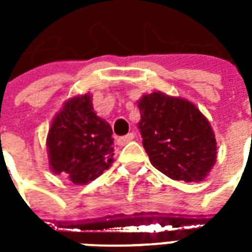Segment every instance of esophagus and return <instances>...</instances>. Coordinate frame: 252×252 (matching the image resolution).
Returning a JSON list of instances; mask_svg holds the SVG:
<instances>
[{"instance_id":"1","label":"esophagus","mask_w":252,"mask_h":252,"mask_svg":"<svg viewBox=\"0 0 252 252\" xmlns=\"http://www.w3.org/2000/svg\"><path fill=\"white\" fill-rule=\"evenodd\" d=\"M133 137H135L133 133H126V136L117 137V144H119V146H126V143H129L133 140Z\"/></svg>"}]
</instances>
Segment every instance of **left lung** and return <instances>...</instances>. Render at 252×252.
I'll return each instance as SVG.
<instances>
[{
    "instance_id": "1",
    "label": "left lung",
    "mask_w": 252,
    "mask_h": 252,
    "mask_svg": "<svg viewBox=\"0 0 252 252\" xmlns=\"http://www.w3.org/2000/svg\"><path fill=\"white\" fill-rule=\"evenodd\" d=\"M137 106L143 147L154 167L175 181L205 180L216 162L217 143L201 110L162 92L142 95Z\"/></svg>"
}]
</instances>
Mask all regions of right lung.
<instances>
[{
    "instance_id": "add662e5",
    "label": "right lung",
    "mask_w": 252,
    "mask_h": 252,
    "mask_svg": "<svg viewBox=\"0 0 252 252\" xmlns=\"http://www.w3.org/2000/svg\"><path fill=\"white\" fill-rule=\"evenodd\" d=\"M92 101L90 93L67 99L47 135L50 169L74 185H86L113 163V132L94 112Z\"/></svg>"
}]
</instances>
